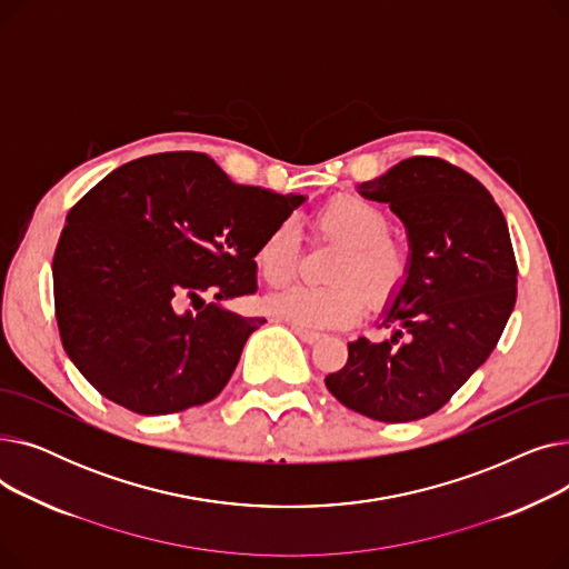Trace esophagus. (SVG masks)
<instances>
[{
    "mask_svg": "<svg viewBox=\"0 0 569 569\" xmlns=\"http://www.w3.org/2000/svg\"><path fill=\"white\" fill-rule=\"evenodd\" d=\"M292 332L297 335V337H300L305 343H316L318 339H320V335L318 332H313V330H305V327H292Z\"/></svg>",
    "mask_w": 569,
    "mask_h": 569,
    "instance_id": "34e87169",
    "label": "esophagus"
}]
</instances>
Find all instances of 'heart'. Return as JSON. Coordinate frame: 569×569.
<instances>
[{
    "instance_id": "1",
    "label": "heart",
    "mask_w": 569,
    "mask_h": 569,
    "mask_svg": "<svg viewBox=\"0 0 569 569\" xmlns=\"http://www.w3.org/2000/svg\"><path fill=\"white\" fill-rule=\"evenodd\" d=\"M316 228L343 244L332 264L330 286H292L267 300V311L305 330H335L360 318L365 292L373 305L390 302L408 274L406 251L390 239V217L382 207L352 193L335 196L316 212ZM300 234L292 221H281L264 234L256 264L269 286L292 279ZM356 282L352 284L351 281Z\"/></svg>"
}]
</instances>
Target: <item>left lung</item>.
Masks as SVG:
<instances>
[{"mask_svg":"<svg viewBox=\"0 0 569 569\" xmlns=\"http://www.w3.org/2000/svg\"><path fill=\"white\" fill-rule=\"evenodd\" d=\"M406 228L408 274L380 311L390 339L348 343L325 378L346 408L378 422H412L442 408L496 348L517 302L510 230L475 177L412 157L357 184Z\"/></svg>","mask_w":569,"mask_h":569,"instance_id":"1","label":"left lung"}]
</instances>
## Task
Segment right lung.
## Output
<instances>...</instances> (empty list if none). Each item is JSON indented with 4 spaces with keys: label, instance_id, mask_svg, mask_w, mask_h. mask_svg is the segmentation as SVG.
Returning <instances> with one entry per match:
<instances>
[{
    "label": "right lung",
    "instance_id": "add662e5",
    "mask_svg": "<svg viewBox=\"0 0 569 569\" xmlns=\"http://www.w3.org/2000/svg\"><path fill=\"white\" fill-rule=\"evenodd\" d=\"M305 202L239 187L198 152L106 174L69 212L52 260L59 337L76 369L140 415L212 401L264 325L223 302L256 292L260 242Z\"/></svg>",
    "mask_w": 569,
    "mask_h": 569
}]
</instances>
